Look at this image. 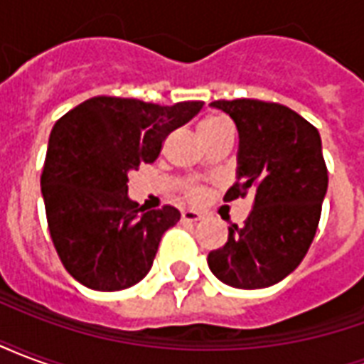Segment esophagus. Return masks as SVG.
<instances>
[{"label":"esophagus","instance_id":"34e87169","mask_svg":"<svg viewBox=\"0 0 364 364\" xmlns=\"http://www.w3.org/2000/svg\"><path fill=\"white\" fill-rule=\"evenodd\" d=\"M200 218H203V216H200V213H197V210H183L181 213L183 222H191V224H193V222H198Z\"/></svg>","mask_w":364,"mask_h":364}]
</instances>
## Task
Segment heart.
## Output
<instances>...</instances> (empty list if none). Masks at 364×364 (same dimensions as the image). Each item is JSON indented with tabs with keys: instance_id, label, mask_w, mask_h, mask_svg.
Returning <instances> with one entry per match:
<instances>
[{
	"instance_id": "1",
	"label": "heart",
	"mask_w": 364,
	"mask_h": 364,
	"mask_svg": "<svg viewBox=\"0 0 364 364\" xmlns=\"http://www.w3.org/2000/svg\"><path fill=\"white\" fill-rule=\"evenodd\" d=\"M228 124V120L224 119V117H218V114H210V117H205V119L198 122V134H200V138L206 134H210V132H214V130H218V128L226 127ZM200 195H203V189L200 187H197V185H191V187H187V197L189 198H200Z\"/></svg>"
}]
</instances>
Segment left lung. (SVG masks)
Masks as SVG:
<instances>
[{
  "label": "left lung",
  "mask_w": 364,
  "mask_h": 364,
  "mask_svg": "<svg viewBox=\"0 0 364 364\" xmlns=\"http://www.w3.org/2000/svg\"><path fill=\"white\" fill-rule=\"evenodd\" d=\"M210 105L232 117L240 134L237 181L224 200L253 193V208L242 228L230 224L228 242L208 253V267L234 289H265L300 265L316 236L328 191L320 132L284 105Z\"/></svg>",
  "instance_id": "left-lung-1"
}]
</instances>
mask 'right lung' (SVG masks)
Segmentation results:
<instances>
[{"instance_id":"add662e5","label":"right lung","mask_w":364,"mask_h":364,"mask_svg":"<svg viewBox=\"0 0 364 364\" xmlns=\"http://www.w3.org/2000/svg\"><path fill=\"white\" fill-rule=\"evenodd\" d=\"M203 101L171 107L122 97H91L52 128L41 191L52 244L83 287L114 292L142 281L164 232L181 214L144 210L128 198V171L151 164L175 128Z\"/></svg>"}]
</instances>
